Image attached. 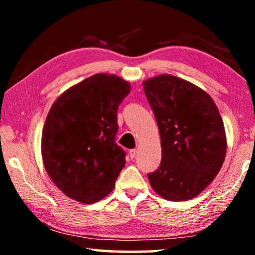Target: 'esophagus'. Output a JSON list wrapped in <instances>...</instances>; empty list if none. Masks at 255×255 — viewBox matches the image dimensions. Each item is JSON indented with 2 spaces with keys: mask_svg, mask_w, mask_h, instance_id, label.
Returning a JSON list of instances; mask_svg holds the SVG:
<instances>
[{
  "mask_svg": "<svg viewBox=\"0 0 255 255\" xmlns=\"http://www.w3.org/2000/svg\"><path fill=\"white\" fill-rule=\"evenodd\" d=\"M136 154H137V150L135 148L129 149V156H130V158H135Z\"/></svg>",
  "mask_w": 255,
  "mask_h": 255,
  "instance_id": "34e87169",
  "label": "esophagus"
}]
</instances>
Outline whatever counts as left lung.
Segmentation results:
<instances>
[{
  "label": "left lung",
  "instance_id": "8db88e82",
  "mask_svg": "<svg viewBox=\"0 0 255 255\" xmlns=\"http://www.w3.org/2000/svg\"><path fill=\"white\" fill-rule=\"evenodd\" d=\"M144 91L161 136L159 167L148 173L164 199L183 201L199 195L215 179L226 155L225 128L208 94L173 75L144 82Z\"/></svg>",
  "mask_w": 255,
  "mask_h": 255
}]
</instances>
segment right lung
I'll return each mask as SVG.
<instances>
[{
    "mask_svg": "<svg viewBox=\"0 0 255 255\" xmlns=\"http://www.w3.org/2000/svg\"><path fill=\"white\" fill-rule=\"evenodd\" d=\"M130 85L116 75L96 74L54 102L41 137L50 179L67 197L92 204L112 191L126 164L116 144L119 105Z\"/></svg>",
    "mask_w": 255,
    "mask_h": 255,
    "instance_id": "obj_1",
    "label": "right lung"
}]
</instances>
